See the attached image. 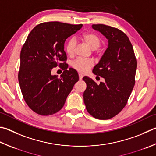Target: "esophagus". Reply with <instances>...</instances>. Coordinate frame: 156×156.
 Instances as JSON below:
<instances>
[{
    "instance_id": "esophagus-1",
    "label": "esophagus",
    "mask_w": 156,
    "mask_h": 156,
    "mask_svg": "<svg viewBox=\"0 0 156 156\" xmlns=\"http://www.w3.org/2000/svg\"><path fill=\"white\" fill-rule=\"evenodd\" d=\"M78 76H79V79H80V80H82V79H83V75L82 74V73H79Z\"/></svg>"
}]
</instances>
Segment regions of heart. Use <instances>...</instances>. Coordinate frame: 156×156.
Segmentation results:
<instances>
[{
  "instance_id": "heart-1",
  "label": "heart",
  "mask_w": 156,
  "mask_h": 156,
  "mask_svg": "<svg viewBox=\"0 0 156 156\" xmlns=\"http://www.w3.org/2000/svg\"><path fill=\"white\" fill-rule=\"evenodd\" d=\"M82 39L89 45L92 50H96L100 47L101 44V39L98 35L93 33H84L82 36ZM77 41L75 37H72L68 39L65 46V50L66 53L70 56L75 55ZM93 66V61L90 59L84 60L82 58H77L72 63V66L74 69L82 73H85Z\"/></svg>"
}]
</instances>
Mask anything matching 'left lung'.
<instances>
[{"label":"left lung","instance_id":"obj_1","mask_svg":"<svg viewBox=\"0 0 156 156\" xmlns=\"http://www.w3.org/2000/svg\"><path fill=\"white\" fill-rule=\"evenodd\" d=\"M108 39V46L99 63L93 69L94 74L105 81L96 84L84 76L87 84L83 93L88 112L101 120L111 119L126 106L135 84L137 61L133 46L126 33L105 24H93Z\"/></svg>","mask_w":156,"mask_h":156}]
</instances>
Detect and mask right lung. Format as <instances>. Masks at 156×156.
Wrapping results in <instances>:
<instances>
[{"label":"right lung","mask_w":156,"mask_h":156,"mask_svg":"<svg viewBox=\"0 0 156 156\" xmlns=\"http://www.w3.org/2000/svg\"><path fill=\"white\" fill-rule=\"evenodd\" d=\"M82 27L43 22L28 35L20 52L18 80L25 101L37 114L48 116L58 112L78 81L77 71L67 69L64 44ZM57 66L64 70L59 78L51 74L52 68Z\"/></svg>","instance_id":"add662e5"}]
</instances>
